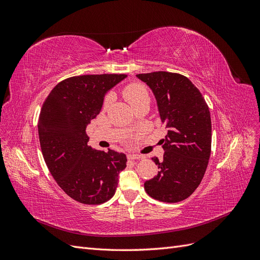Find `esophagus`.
Listing matches in <instances>:
<instances>
[{"instance_id":"obj_1","label":"esophagus","mask_w":260,"mask_h":260,"mask_svg":"<svg viewBox=\"0 0 260 260\" xmlns=\"http://www.w3.org/2000/svg\"><path fill=\"white\" fill-rule=\"evenodd\" d=\"M129 159H143L144 156L143 155H139V154H130L128 155Z\"/></svg>"}]
</instances>
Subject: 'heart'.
I'll list each match as a JSON object with an SVG mask.
<instances>
[{
  "label": "heart",
  "mask_w": 260,
  "mask_h": 260,
  "mask_svg": "<svg viewBox=\"0 0 260 260\" xmlns=\"http://www.w3.org/2000/svg\"><path fill=\"white\" fill-rule=\"evenodd\" d=\"M122 95L132 106H136L139 102H141L144 99H149L147 89L141 83H131V84L125 85L122 90ZM111 101H112V95L111 94H107L103 102V109H106L109 106Z\"/></svg>",
  "instance_id": "heart-1"
}]
</instances>
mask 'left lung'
<instances>
[{
    "label": "left lung",
    "mask_w": 260,
    "mask_h": 260,
    "mask_svg": "<svg viewBox=\"0 0 260 260\" xmlns=\"http://www.w3.org/2000/svg\"><path fill=\"white\" fill-rule=\"evenodd\" d=\"M152 89L161 122L168 130L160 140L164 159L152 160L158 174L145 181L151 198L177 203L190 196L205 175L211 152V120L202 93L186 77L168 72L137 75Z\"/></svg>",
    "instance_id": "1"
}]
</instances>
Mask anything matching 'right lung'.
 Masks as SVG:
<instances>
[{
    "label": "right lung",
    "mask_w": 260,
    "mask_h": 260,
    "mask_svg": "<svg viewBox=\"0 0 260 260\" xmlns=\"http://www.w3.org/2000/svg\"><path fill=\"white\" fill-rule=\"evenodd\" d=\"M127 75H83L54 86L39 116V139L51 175L73 200L100 205L111 200L127 157L88 145L85 129L103 105L105 93Z\"/></svg>",
    "instance_id": "1"
}]
</instances>
